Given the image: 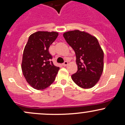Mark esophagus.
Masks as SVG:
<instances>
[{"mask_svg":"<svg viewBox=\"0 0 125 125\" xmlns=\"http://www.w3.org/2000/svg\"><path fill=\"white\" fill-rule=\"evenodd\" d=\"M68 65V62L67 61H65V62L63 63V66H66Z\"/></svg>","mask_w":125,"mask_h":125,"instance_id":"esophagus-1","label":"esophagus"}]
</instances>
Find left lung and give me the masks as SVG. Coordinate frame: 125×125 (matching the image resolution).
I'll use <instances>...</instances> for the list:
<instances>
[{
	"label": "left lung",
	"mask_w": 125,
	"mask_h": 125,
	"mask_svg": "<svg viewBox=\"0 0 125 125\" xmlns=\"http://www.w3.org/2000/svg\"><path fill=\"white\" fill-rule=\"evenodd\" d=\"M65 39L76 54L78 71L71 76L83 88H91L98 82L104 68V52L98 40L85 31H69L63 33Z\"/></svg>",
	"instance_id": "left-lung-1"
}]
</instances>
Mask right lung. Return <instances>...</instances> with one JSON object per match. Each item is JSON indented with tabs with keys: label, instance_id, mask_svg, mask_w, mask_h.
I'll return each instance as SVG.
<instances>
[{
	"label": "right lung",
	"instance_id": "1",
	"mask_svg": "<svg viewBox=\"0 0 125 125\" xmlns=\"http://www.w3.org/2000/svg\"><path fill=\"white\" fill-rule=\"evenodd\" d=\"M57 32L37 31L29 37L23 52L21 69L26 81L34 89L42 90L55 80L60 68L53 65L49 48Z\"/></svg>",
	"mask_w": 125,
	"mask_h": 125
}]
</instances>
